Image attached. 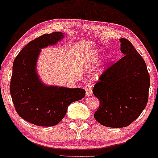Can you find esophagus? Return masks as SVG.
Returning a JSON list of instances; mask_svg holds the SVG:
<instances>
[{"label": "esophagus", "mask_w": 158, "mask_h": 158, "mask_svg": "<svg viewBox=\"0 0 158 158\" xmlns=\"http://www.w3.org/2000/svg\"><path fill=\"white\" fill-rule=\"evenodd\" d=\"M85 90H86V96H90L92 95V91H93V86L91 84H87L85 86Z\"/></svg>", "instance_id": "esophagus-1"}]
</instances>
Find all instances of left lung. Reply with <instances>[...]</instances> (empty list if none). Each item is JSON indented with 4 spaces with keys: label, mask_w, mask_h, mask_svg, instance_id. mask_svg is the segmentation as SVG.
I'll return each instance as SVG.
<instances>
[{
    "label": "left lung",
    "mask_w": 158,
    "mask_h": 158,
    "mask_svg": "<svg viewBox=\"0 0 158 158\" xmlns=\"http://www.w3.org/2000/svg\"><path fill=\"white\" fill-rule=\"evenodd\" d=\"M121 59L108 66L93 89L99 100L94 117L110 127L128 126L146 107L150 76L146 63L131 42L120 39Z\"/></svg>",
    "instance_id": "1"
}]
</instances>
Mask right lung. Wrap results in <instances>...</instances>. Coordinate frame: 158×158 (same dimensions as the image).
I'll return each instance as SVG.
<instances>
[{
	"mask_svg": "<svg viewBox=\"0 0 158 158\" xmlns=\"http://www.w3.org/2000/svg\"><path fill=\"white\" fill-rule=\"evenodd\" d=\"M60 32L45 33L26 45L12 65L10 91L18 114L38 126L57 125L64 118L69 105L85 96L81 88L47 86L36 73V63L40 48L54 45L63 38Z\"/></svg>",
	"mask_w": 158,
	"mask_h": 158,
	"instance_id": "add662e5",
	"label": "right lung"
}]
</instances>
